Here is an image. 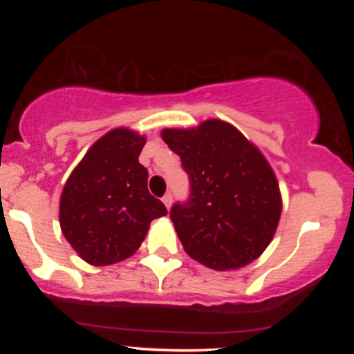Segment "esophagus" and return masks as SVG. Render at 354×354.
<instances>
[{
  "instance_id": "esophagus-1",
  "label": "esophagus",
  "mask_w": 354,
  "mask_h": 354,
  "mask_svg": "<svg viewBox=\"0 0 354 354\" xmlns=\"http://www.w3.org/2000/svg\"><path fill=\"white\" fill-rule=\"evenodd\" d=\"M161 200H163V203H165V206L166 208L169 209V206H171V203H173V196H171V193H166L163 198H161Z\"/></svg>"
}]
</instances>
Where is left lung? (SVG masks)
Here are the masks:
<instances>
[{"instance_id":"1","label":"left lung","mask_w":354,"mask_h":354,"mask_svg":"<svg viewBox=\"0 0 354 354\" xmlns=\"http://www.w3.org/2000/svg\"><path fill=\"white\" fill-rule=\"evenodd\" d=\"M161 136L189 180L188 200L169 211L186 253L218 271L258 258L281 214L278 181L265 156L219 120L194 129H165Z\"/></svg>"}]
</instances>
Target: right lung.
I'll list each match as a JSON object with an SVG mask.
<instances>
[{
    "instance_id": "obj_1",
    "label": "right lung",
    "mask_w": 354,
    "mask_h": 354,
    "mask_svg": "<svg viewBox=\"0 0 354 354\" xmlns=\"http://www.w3.org/2000/svg\"><path fill=\"white\" fill-rule=\"evenodd\" d=\"M145 143L129 129H113L89 148L64 185L61 231L89 265L123 261L143 243L149 223L168 213L148 191V169L138 161Z\"/></svg>"
}]
</instances>
